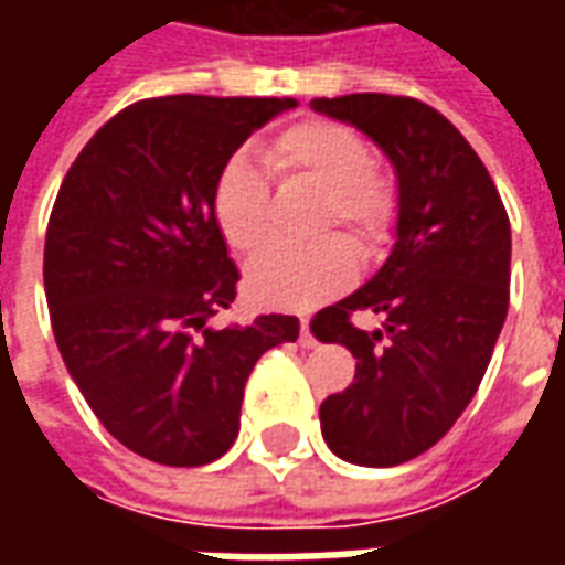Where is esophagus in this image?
Returning <instances> with one entry per match:
<instances>
[{"label":"esophagus","instance_id":"1","mask_svg":"<svg viewBox=\"0 0 565 565\" xmlns=\"http://www.w3.org/2000/svg\"><path fill=\"white\" fill-rule=\"evenodd\" d=\"M299 342L306 344V348H311V344H315V335H311V327H308L306 318L299 320Z\"/></svg>","mask_w":565,"mask_h":565}]
</instances>
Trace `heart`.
<instances>
[{
    "label": "heart",
    "mask_w": 565,
    "mask_h": 565,
    "mask_svg": "<svg viewBox=\"0 0 565 565\" xmlns=\"http://www.w3.org/2000/svg\"><path fill=\"white\" fill-rule=\"evenodd\" d=\"M263 162L284 184L323 190L315 230L342 226L351 245L372 250L384 242L396 217V186L369 162V148L356 129L335 120H299L263 145ZM214 217L226 245L254 254L269 238V178L247 153H235L214 184ZM339 235L308 247H275L247 269L250 296L271 308H308L327 299L354 275V250Z\"/></svg>",
    "instance_id": "1"
}]
</instances>
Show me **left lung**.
Returning a JSON list of instances; mask_svg holds the SVG:
<instances>
[{
  "instance_id": "obj_1",
  "label": "left lung",
  "mask_w": 565,
  "mask_h": 565,
  "mask_svg": "<svg viewBox=\"0 0 565 565\" xmlns=\"http://www.w3.org/2000/svg\"><path fill=\"white\" fill-rule=\"evenodd\" d=\"M375 141L396 172V242L360 290L311 318L344 344L354 381L320 405V433L356 466L415 460L472 403L509 311L511 226L493 178L436 108L387 93L311 99ZM356 310L382 318L366 333Z\"/></svg>"
}]
</instances>
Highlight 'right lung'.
Here are the masks:
<instances>
[{
  "instance_id": "add662e5",
  "label": "right lung",
  "mask_w": 565,
  "mask_h": 565,
  "mask_svg": "<svg viewBox=\"0 0 565 565\" xmlns=\"http://www.w3.org/2000/svg\"><path fill=\"white\" fill-rule=\"evenodd\" d=\"M296 99L160 96L105 124L56 193L44 296L68 375L93 415L139 457L205 466L233 448L250 369L296 342L299 320H209L238 269L217 217V174Z\"/></svg>"
}]
</instances>
